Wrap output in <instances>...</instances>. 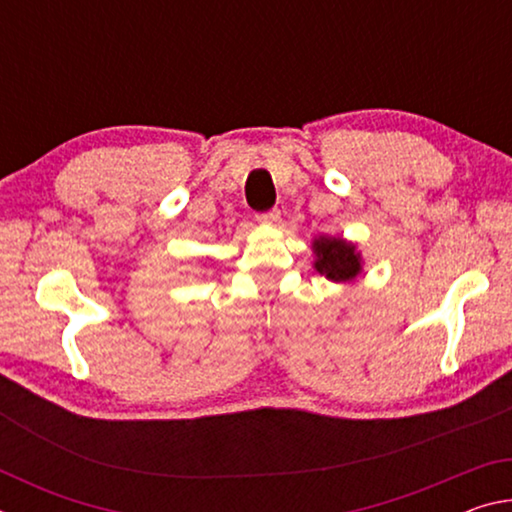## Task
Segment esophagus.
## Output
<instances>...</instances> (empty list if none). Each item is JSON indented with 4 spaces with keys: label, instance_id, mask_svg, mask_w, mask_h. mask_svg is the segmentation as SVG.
I'll use <instances>...</instances> for the list:
<instances>
[{
    "label": "esophagus",
    "instance_id": "34e87169",
    "mask_svg": "<svg viewBox=\"0 0 512 512\" xmlns=\"http://www.w3.org/2000/svg\"><path fill=\"white\" fill-rule=\"evenodd\" d=\"M255 219L259 221V223H275L277 219H280V210H268V212H259V214H255Z\"/></svg>",
    "mask_w": 512,
    "mask_h": 512
}]
</instances>
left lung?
Returning a JSON list of instances; mask_svg holds the SVG:
<instances>
[{
	"mask_svg": "<svg viewBox=\"0 0 512 512\" xmlns=\"http://www.w3.org/2000/svg\"><path fill=\"white\" fill-rule=\"evenodd\" d=\"M316 250V271L327 275L334 282H350L361 271L359 255L354 246L343 239L320 237L314 241Z\"/></svg>",
	"mask_w": 512,
	"mask_h": 512,
	"instance_id": "8db88e82",
	"label": "left lung"
}]
</instances>
